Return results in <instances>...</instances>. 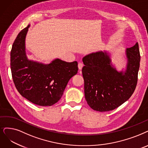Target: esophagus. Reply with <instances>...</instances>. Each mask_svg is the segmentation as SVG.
Listing matches in <instances>:
<instances>
[{
	"label": "esophagus",
	"mask_w": 148,
	"mask_h": 148,
	"mask_svg": "<svg viewBox=\"0 0 148 148\" xmlns=\"http://www.w3.org/2000/svg\"><path fill=\"white\" fill-rule=\"evenodd\" d=\"M78 69H79V70H81L82 68V67H83V64L79 62V63H78Z\"/></svg>",
	"instance_id": "34e87169"
}]
</instances>
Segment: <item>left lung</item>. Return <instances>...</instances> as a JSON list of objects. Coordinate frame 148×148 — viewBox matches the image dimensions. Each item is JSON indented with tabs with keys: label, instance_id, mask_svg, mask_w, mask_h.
Masks as SVG:
<instances>
[{
	"label": "left lung",
	"instance_id": "obj_1",
	"mask_svg": "<svg viewBox=\"0 0 148 148\" xmlns=\"http://www.w3.org/2000/svg\"><path fill=\"white\" fill-rule=\"evenodd\" d=\"M127 60L125 72L112 67L106 51H99L82 58L85 66L82 73L84 80V95L90 107L97 111L112 110L132 96L138 80L140 55L138 42L126 49Z\"/></svg>",
	"mask_w": 148,
	"mask_h": 148
}]
</instances>
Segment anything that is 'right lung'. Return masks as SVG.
<instances>
[{
  "instance_id": "right-lung-1",
  "label": "right lung",
  "mask_w": 148,
  "mask_h": 148,
  "mask_svg": "<svg viewBox=\"0 0 148 148\" xmlns=\"http://www.w3.org/2000/svg\"><path fill=\"white\" fill-rule=\"evenodd\" d=\"M29 25L17 35L10 53L12 78L17 91L32 103L50 106L62 97L70 79L78 73V62L56 59L49 64L28 60L25 40Z\"/></svg>"
}]
</instances>
